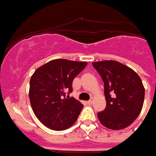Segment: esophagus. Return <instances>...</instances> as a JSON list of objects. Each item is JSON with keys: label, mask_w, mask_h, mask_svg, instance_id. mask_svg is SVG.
Segmentation results:
<instances>
[{"label": "esophagus", "mask_w": 156, "mask_h": 156, "mask_svg": "<svg viewBox=\"0 0 156 156\" xmlns=\"http://www.w3.org/2000/svg\"><path fill=\"white\" fill-rule=\"evenodd\" d=\"M87 103H88V105H92L93 103V100H89Z\"/></svg>", "instance_id": "34e87169"}]
</instances>
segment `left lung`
<instances>
[{
    "instance_id": "left-lung-1",
    "label": "left lung",
    "mask_w": 156,
    "mask_h": 156,
    "mask_svg": "<svg viewBox=\"0 0 156 156\" xmlns=\"http://www.w3.org/2000/svg\"><path fill=\"white\" fill-rule=\"evenodd\" d=\"M104 82L106 107L98 113L108 129L118 130L131 125L143 109L145 88L133 69L115 60L93 62Z\"/></svg>"
}]
</instances>
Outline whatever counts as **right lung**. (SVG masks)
I'll return each instance as SVG.
<instances>
[{"label":"right lung","instance_id":"add662e5","mask_svg":"<svg viewBox=\"0 0 156 156\" xmlns=\"http://www.w3.org/2000/svg\"><path fill=\"white\" fill-rule=\"evenodd\" d=\"M88 63L53 59L34 72L30 80L29 98L36 118L53 130H64L77 120L83 104L74 98H66L72 91L73 80Z\"/></svg>","mask_w":156,"mask_h":156}]
</instances>
